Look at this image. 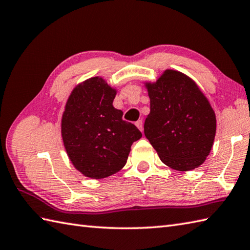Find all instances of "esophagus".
I'll return each instance as SVG.
<instances>
[{
  "label": "esophagus",
  "mask_w": 250,
  "mask_h": 250,
  "mask_svg": "<svg viewBox=\"0 0 250 250\" xmlns=\"http://www.w3.org/2000/svg\"><path fill=\"white\" fill-rule=\"evenodd\" d=\"M136 126L142 131V130H143V122H142V120H138V121L136 122Z\"/></svg>",
  "instance_id": "esophagus-1"
}]
</instances>
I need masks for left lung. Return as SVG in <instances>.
Wrapping results in <instances>:
<instances>
[{
  "label": "left lung",
  "mask_w": 250,
  "mask_h": 250,
  "mask_svg": "<svg viewBox=\"0 0 250 250\" xmlns=\"http://www.w3.org/2000/svg\"><path fill=\"white\" fill-rule=\"evenodd\" d=\"M151 111L144 135L168 167L189 171L204 163L213 146L216 116L196 82L167 69L155 83L146 84Z\"/></svg>",
  "instance_id": "left-lung-1"
}]
</instances>
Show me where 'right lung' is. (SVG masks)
<instances>
[{
	"instance_id": "add662e5",
	"label": "right lung",
	"mask_w": 250,
	"mask_h": 250,
	"mask_svg": "<svg viewBox=\"0 0 250 250\" xmlns=\"http://www.w3.org/2000/svg\"><path fill=\"white\" fill-rule=\"evenodd\" d=\"M116 91L99 77L77 85L66 103L62 138L70 162L83 175L104 179L124 167L131 144L142 137L113 107Z\"/></svg>"
}]
</instances>
